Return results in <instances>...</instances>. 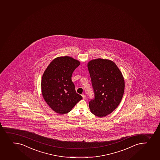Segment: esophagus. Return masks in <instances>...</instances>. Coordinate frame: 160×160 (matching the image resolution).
<instances>
[{
	"mask_svg": "<svg viewBox=\"0 0 160 160\" xmlns=\"http://www.w3.org/2000/svg\"><path fill=\"white\" fill-rule=\"evenodd\" d=\"M82 97L83 99H84V100H85V99H86V96L85 94H82Z\"/></svg>",
	"mask_w": 160,
	"mask_h": 160,
	"instance_id": "34e87169",
	"label": "esophagus"
}]
</instances>
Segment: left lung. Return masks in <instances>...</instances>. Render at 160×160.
<instances>
[{
  "instance_id": "1",
  "label": "left lung",
  "mask_w": 160,
  "mask_h": 160,
  "mask_svg": "<svg viewBox=\"0 0 160 160\" xmlns=\"http://www.w3.org/2000/svg\"><path fill=\"white\" fill-rule=\"evenodd\" d=\"M94 93L89 102L91 112L99 118L106 117L119 106L123 96L124 80L113 61L97 59L88 63Z\"/></svg>"
}]
</instances>
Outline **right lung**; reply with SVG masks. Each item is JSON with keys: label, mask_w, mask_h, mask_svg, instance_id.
I'll return each mask as SVG.
<instances>
[{"label": "right lung", "mask_w": 160, "mask_h": 160, "mask_svg": "<svg viewBox=\"0 0 160 160\" xmlns=\"http://www.w3.org/2000/svg\"><path fill=\"white\" fill-rule=\"evenodd\" d=\"M80 64L70 57H59L51 61L43 74L41 91L43 98L54 112L60 114L69 112L82 99L76 92L71 77Z\"/></svg>", "instance_id": "obj_1"}]
</instances>
